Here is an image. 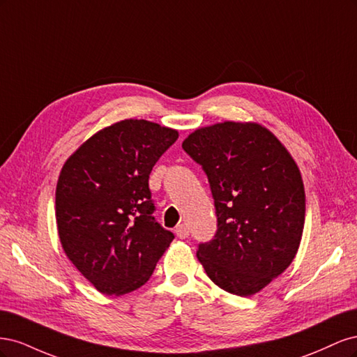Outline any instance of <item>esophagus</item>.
Segmentation results:
<instances>
[{"label": "esophagus", "instance_id": "esophagus-1", "mask_svg": "<svg viewBox=\"0 0 357 357\" xmlns=\"http://www.w3.org/2000/svg\"><path fill=\"white\" fill-rule=\"evenodd\" d=\"M176 235L178 236V238H186V236L189 235V228H188V226L186 225H178L177 226V228H176Z\"/></svg>", "mask_w": 357, "mask_h": 357}]
</instances>
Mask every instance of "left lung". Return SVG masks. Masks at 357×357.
I'll use <instances>...</instances> for the list:
<instances>
[{
	"instance_id": "left-lung-1",
	"label": "left lung",
	"mask_w": 357,
	"mask_h": 357,
	"mask_svg": "<svg viewBox=\"0 0 357 357\" xmlns=\"http://www.w3.org/2000/svg\"><path fill=\"white\" fill-rule=\"evenodd\" d=\"M183 149L202 165L218 232L197 257L211 282L252 296L294 261L305 222L299 167L282 142L256 122H220L189 134Z\"/></svg>"
}]
</instances>
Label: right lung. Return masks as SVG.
<instances>
[{
  "label": "right lung",
  "mask_w": 357,
  "mask_h": 357,
  "mask_svg": "<svg viewBox=\"0 0 357 357\" xmlns=\"http://www.w3.org/2000/svg\"><path fill=\"white\" fill-rule=\"evenodd\" d=\"M177 129L125 119L100 129L66 160L55 214L63 253L104 295L142 287L174 240L152 215L149 176Z\"/></svg>",
  "instance_id": "right-lung-1"
}]
</instances>
